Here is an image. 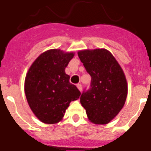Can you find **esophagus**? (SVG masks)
Returning <instances> with one entry per match:
<instances>
[{
  "label": "esophagus",
  "instance_id": "1",
  "mask_svg": "<svg viewBox=\"0 0 151 151\" xmlns=\"http://www.w3.org/2000/svg\"><path fill=\"white\" fill-rule=\"evenodd\" d=\"M76 86H77V88H78V90H79L80 91L82 92V85H81V84H77Z\"/></svg>",
  "mask_w": 151,
  "mask_h": 151
}]
</instances>
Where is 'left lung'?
<instances>
[{"label":"left lung","mask_w":151,"mask_h":151,"mask_svg":"<svg viewBox=\"0 0 151 151\" xmlns=\"http://www.w3.org/2000/svg\"><path fill=\"white\" fill-rule=\"evenodd\" d=\"M78 55L91 77V88L83 91L80 102L91 122L109 123L122 110L127 97L123 70L106 49L80 50Z\"/></svg>","instance_id":"1"}]
</instances>
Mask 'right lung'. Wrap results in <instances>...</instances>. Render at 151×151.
I'll return each instance as SVG.
<instances>
[{"instance_id": "right-lung-1", "label": "right lung", "mask_w": 151, "mask_h": 151, "mask_svg": "<svg viewBox=\"0 0 151 151\" xmlns=\"http://www.w3.org/2000/svg\"><path fill=\"white\" fill-rule=\"evenodd\" d=\"M73 52L60 49L44 52L29 68L25 79V94L35 116L47 124L62 120L71 101L81 92L69 82L65 69L73 59Z\"/></svg>"}]
</instances>
